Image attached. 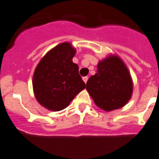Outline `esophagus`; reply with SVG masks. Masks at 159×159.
<instances>
[{"label": "esophagus", "instance_id": "obj_1", "mask_svg": "<svg viewBox=\"0 0 159 159\" xmlns=\"http://www.w3.org/2000/svg\"><path fill=\"white\" fill-rule=\"evenodd\" d=\"M82 80H83L85 83H86L88 81V77H83V78H82Z\"/></svg>", "mask_w": 159, "mask_h": 159}]
</instances>
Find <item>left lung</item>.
<instances>
[{
  "label": "left lung",
  "instance_id": "1",
  "mask_svg": "<svg viewBox=\"0 0 159 159\" xmlns=\"http://www.w3.org/2000/svg\"><path fill=\"white\" fill-rule=\"evenodd\" d=\"M97 106L110 112L127 104L133 93V80L127 66L118 55H109L98 63V70L86 83Z\"/></svg>",
  "mask_w": 159,
  "mask_h": 159
}]
</instances>
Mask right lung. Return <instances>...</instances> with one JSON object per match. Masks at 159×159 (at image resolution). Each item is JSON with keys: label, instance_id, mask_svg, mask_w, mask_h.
Masks as SVG:
<instances>
[{"label": "right lung", "instance_id": "1", "mask_svg": "<svg viewBox=\"0 0 159 159\" xmlns=\"http://www.w3.org/2000/svg\"><path fill=\"white\" fill-rule=\"evenodd\" d=\"M76 49L62 42L48 51L36 67L33 77L34 96L39 104L51 111H60L85 88L73 62Z\"/></svg>", "mask_w": 159, "mask_h": 159}]
</instances>
